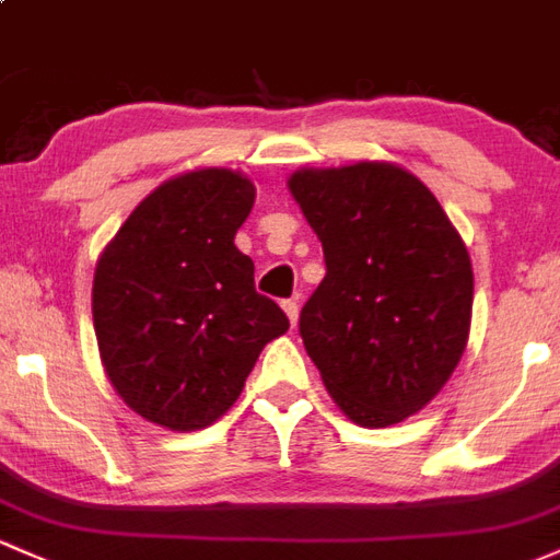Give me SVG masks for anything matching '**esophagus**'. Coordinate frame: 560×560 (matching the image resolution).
<instances>
[{
    "label": "esophagus",
    "mask_w": 560,
    "mask_h": 560,
    "mask_svg": "<svg viewBox=\"0 0 560 560\" xmlns=\"http://www.w3.org/2000/svg\"><path fill=\"white\" fill-rule=\"evenodd\" d=\"M282 310H285V315H288V320H291V326L296 328V323H299V304L293 302V299H285V302H282Z\"/></svg>",
    "instance_id": "esophagus-1"
}]
</instances>
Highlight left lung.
I'll return each mask as SVG.
<instances>
[{"label":"left lung","instance_id":"left-lung-1","mask_svg":"<svg viewBox=\"0 0 560 560\" xmlns=\"http://www.w3.org/2000/svg\"><path fill=\"white\" fill-rule=\"evenodd\" d=\"M288 189L326 256L299 334L328 395L360 427L413 417L470 336L472 264L459 232L393 162L302 167Z\"/></svg>","mask_w":560,"mask_h":560}]
</instances>
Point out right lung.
<instances>
[{"label": "right lung", "mask_w": 560, "mask_h": 560, "mask_svg": "<svg viewBox=\"0 0 560 560\" xmlns=\"http://www.w3.org/2000/svg\"><path fill=\"white\" fill-rule=\"evenodd\" d=\"M256 200L248 176L200 167L138 202L95 264L93 326L117 395L147 422L202 430L240 398L288 330L234 245Z\"/></svg>", "instance_id": "obj_1"}]
</instances>
